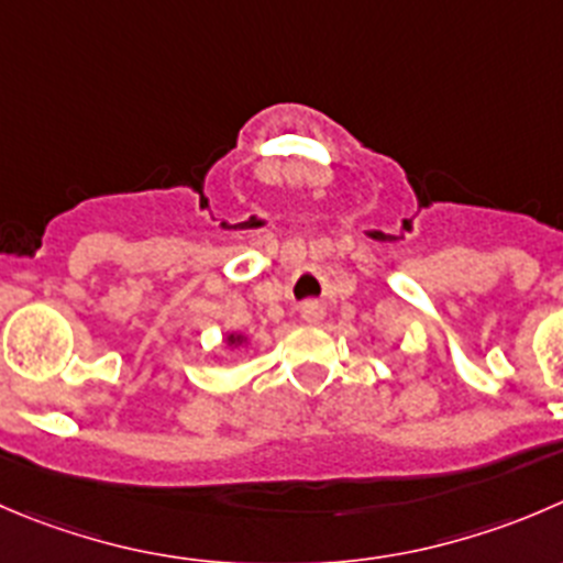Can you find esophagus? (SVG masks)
<instances>
[{
  "mask_svg": "<svg viewBox=\"0 0 563 563\" xmlns=\"http://www.w3.org/2000/svg\"><path fill=\"white\" fill-rule=\"evenodd\" d=\"M321 316H324V308H321L319 302H305L302 305V319L308 321V324H319Z\"/></svg>",
  "mask_w": 563,
  "mask_h": 563,
  "instance_id": "esophagus-1",
  "label": "esophagus"
}]
</instances>
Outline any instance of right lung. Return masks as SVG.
Wrapping results in <instances>:
<instances>
[{
    "label": "right lung",
    "mask_w": 563,
    "mask_h": 563,
    "mask_svg": "<svg viewBox=\"0 0 563 563\" xmlns=\"http://www.w3.org/2000/svg\"><path fill=\"white\" fill-rule=\"evenodd\" d=\"M250 343V335H244V332H228L225 338H222V349L225 352H236V349H244Z\"/></svg>",
    "instance_id": "add662e5"
}]
</instances>
